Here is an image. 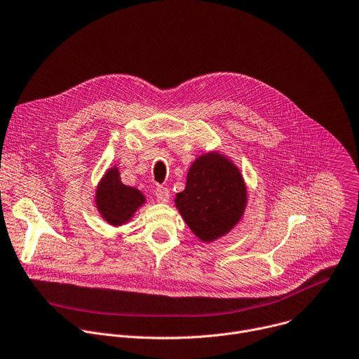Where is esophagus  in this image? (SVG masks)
<instances>
[{
  "label": "esophagus",
  "mask_w": 359,
  "mask_h": 359,
  "mask_svg": "<svg viewBox=\"0 0 359 359\" xmlns=\"http://www.w3.org/2000/svg\"><path fill=\"white\" fill-rule=\"evenodd\" d=\"M155 196H156V200L159 203H168L169 201V197H170V190L168 187H163V186H158L156 190H155Z\"/></svg>",
  "instance_id": "1"
}]
</instances>
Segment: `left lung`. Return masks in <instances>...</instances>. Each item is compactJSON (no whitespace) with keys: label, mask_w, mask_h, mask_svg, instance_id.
<instances>
[{"label":"left lung","mask_w":359,"mask_h":359,"mask_svg":"<svg viewBox=\"0 0 359 359\" xmlns=\"http://www.w3.org/2000/svg\"><path fill=\"white\" fill-rule=\"evenodd\" d=\"M175 201L190 229L201 241L211 243L241 219L247 189L238 168L212 152L191 165L186 189Z\"/></svg>","instance_id":"left-lung-1"}]
</instances>
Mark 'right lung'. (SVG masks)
<instances>
[{"label": "right lung", "mask_w": 359, "mask_h": 359, "mask_svg": "<svg viewBox=\"0 0 359 359\" xmlns=\"http://www.w3.org/2000/svg\"><path fill=\"white\" fill-rule=\"evenodd\" d=\"M144 201L145 197L140 190L121 183L116 168L104 175L95 193L97 208L111 225H121L131 219Z\"/></svg>", "instance_id": "right-lung-1"}]
</instances>
